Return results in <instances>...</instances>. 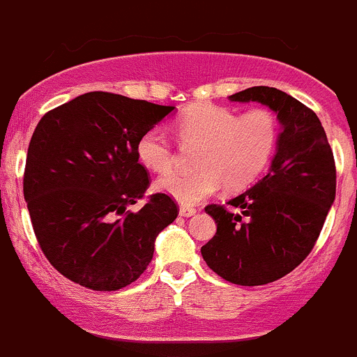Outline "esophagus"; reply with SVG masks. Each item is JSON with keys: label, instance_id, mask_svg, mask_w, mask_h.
I'll use <instances>...</instances> for the list:
<instances>
[{"label": "esophagus", "instance_id": "esophagus-1", "mask_svg": "<svg viewBox=\"0 0 357 357\" xmlns=\"http://www.w3.org/2000/svg\"><path fill=\"white\" fill-rule=\"evenodd\" d=\"M195 213H197V208L190 207V205H181V207H179V215L181 217H191L195 215Z\"/></svg>", "mask_w": 357, "mask_h": 357}]
</instances>
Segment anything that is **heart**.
Wrapping results in <instances>:
<instances>
[{"label": "heart", "mask_w": 357, "mask_h": 357, "mask_svg": "<svg viewBox=\"0 0 357 357\" xmlns=\"http://www.w3.org/2000/svg\"><path fill=\"white\" fill-rule=\"evenodd\" d=\"M185 144H200L195 172L171 171L160 176L155 188L183 205H197L212 197L222 185L239 190L257 181L268 167L279 145V121L265 107L239 114L217 104H193L174 123ZM138 162L150 171H167L174 162V150L159 126L150 128L135 145Z\"/></svg>", "instance_id": "obj_1"}]
</instances>
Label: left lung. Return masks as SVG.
<instances>
[{
    "label": "left lung",
    "mask_w": 357,
    "mask_h": 357,
    "mask_svg": "<svg viewBox=\"0 0 357 357\" xmlns=\"http://www.w3.org/2000/svg\"><path fill=\"white\" fill-rule=\"evenodd\" d=\"M260 102L282 125L270 171L226 205H207L217 232L202 257L217 275L238 286L282 279L311 253L335 200V160L320 119L310 107L273 87H251L229 97Z\"/></svg>",
    "instance_id": "8db88e82"
}]
</instances>
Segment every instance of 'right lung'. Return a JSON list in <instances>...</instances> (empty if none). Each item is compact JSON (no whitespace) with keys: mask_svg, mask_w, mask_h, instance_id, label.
Returning a JSON list of instances; mask_svg holds the SVG:
<instances>
[{"mask_svg":"<svg viewBox=\"0 0 357 357\" xmlns=\"http://www.w3.org/2000/svg\"><path fill=\"white\" fill-rule=\"evenodd\" d=\"M172 106L89 92L40 118L29 144L24 197L44 257L66 279L92 291L135 282L153 257L157 234L179 207L153 193L135 153L145 131Z\"/></svg>","mask_w":357,"mask_h":357,"instance_id":"1","label":"right lung"}]
</instances>
